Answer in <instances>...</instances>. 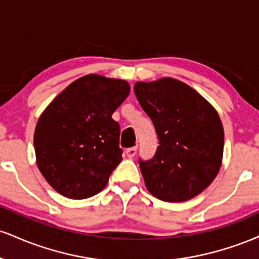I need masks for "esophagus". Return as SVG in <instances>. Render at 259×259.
<instances>
[{"mask_svg":"<svg viewBox=\"0 0 259 259\" xmlns=\"http://www.w3.org/2000/svg\"><path fill=\"white\" fill-rule=\"evenodd\" d=\"M136 151H138V147H136V146L135 147H130L125 151V153H126V156L129 157V158H133V157L136 154Z\"/></svg>","mask_w":259,"mask_h":259,"instance_id":"esophagus-1","label":"esophagus"}]
</instances>
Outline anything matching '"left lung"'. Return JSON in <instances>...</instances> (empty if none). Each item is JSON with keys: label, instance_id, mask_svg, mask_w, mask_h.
Here are the masks:
<instances>
[{"label": "left lung", "instance_id": "8db88e82", "mask_svg": "<svg viewBox=\"0 0 259 259\" xmlns=\"http://www.w3.org/2000/svg\"><path fill=\"white\" fill-rule=\"evenodd\" d=\"M134 92L159 139L153 158L140 160L145 185L158 200H191L222 167L224 129L218 113L197 91L173 78L138 81Z\"/></svg>", "mask_w": 259, "mask_h": 259}]
</instances>
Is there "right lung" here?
I'll use <instances>...</instances> for the list:
<instances>
[{
  "label": "right lung",
  "instance_id": "1",
  "mask_svg": "<svg viewBox=\"0 0 259 259\" xmlns=\"http://www.w3.org/2000/svg\"><path fill=\"white\" fill-rule=\"evenodd\" d=\"M129 94L126 80L89 74L41 113L34 134L36 164L58 194L84 200L105 189L123 159L120 127L112 114Z\"/></svg>",
  "mask_w": 259,
  "mask_h": 259
}]
</instances>
